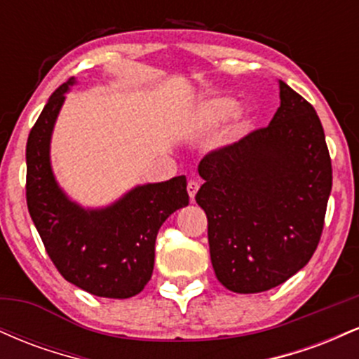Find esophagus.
Returning a JSON list of instances; mask_svg holds the SVG:
<instances>
[{"label": "esophagus", "mask_w": 359, "mask_h": 359, "mask_svg": "<svg viewBox=\"0 0 359 359\" xmlns=\"http://www.w3.org/2000/svg\"><path fill=\"white\" fill-rule=\"evenodd\" d=\"M199 185H201L199 180H196V179L189 180V184H187V192H189V197H191L192 203H194V199H196L197 191H199Z\"/></svg>", "instance_id": "34e87169"}]
</instances>
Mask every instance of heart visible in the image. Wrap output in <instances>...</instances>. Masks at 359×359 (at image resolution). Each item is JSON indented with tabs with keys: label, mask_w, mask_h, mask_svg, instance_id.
Listing matches in <instances>:
<instances>
[{
	"label": "heart",
	"mask_w": 359,
	"mask_h": 359,
	"mask_svg": "<svg viewBox=\"0 0 359 359\" xmlns=\"http://www.w3.org/2000/svg\"><path fill=\"white\" fill-rule=\"evenodd\" d=\"M194 123L201 130H214V128L224 125L233 118V125L229 128V138L238 140L250 131L253 125V116L250 111H240V102L234 97L217 96L205 100L197 104L194 109Z\"/></svg>",
	"instance_id": "obj_1"
}]
</instances>
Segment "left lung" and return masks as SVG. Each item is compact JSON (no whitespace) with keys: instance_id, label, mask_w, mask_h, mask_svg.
I'll return each mask as SVG.
<instances>
[{"instance_id":"obj_1","label":"left lung","mask_w":359,"mask_h":359,"mask_svg":"<svg viewBox=\"0 0 359 359\" xmlns=\"http://www.w3.org/2000/svg\"><path fill=\"white\" fill-rule=\"evenodd\" d=\"M280 108L266 128L205 155L196 201L208 216L214 273L228 290L280 285L319 245L332 167L312 104L278 81Z\"/></svg>"}]
</instances>
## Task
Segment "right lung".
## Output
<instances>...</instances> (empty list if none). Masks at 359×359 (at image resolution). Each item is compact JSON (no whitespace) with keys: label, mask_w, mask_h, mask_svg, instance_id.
<instances>
[{"label":"right lung","mask_w":359,"mask_h":359,"mask_svg":"<svg viewBox=\"0 0 359 359\" xmlns=\"http://www.w3.org/2000/svg\"><path fill=\"white\" fill-rule=\"evenodd\" d=\"M69 79L48 97L27 142V204L48 257L67 282L97 297L128 299L151 278L155 240L170 214L189 204L185 175L137 185L106 208H84L57 182L53 126Z\"/></svg>","instance_id":"obj_1"}]
</instances>
